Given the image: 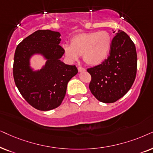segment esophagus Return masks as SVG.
I'll list each match as a JSON object with an SVG mask.
<instances>
[{"label": "esophagus", "mask_w": 153, "mask_h": 153, "mask_svg": "<svg viewBox=\"0 0 153 153\" xmlns=\"http://www.w3.org/2000/svg\"><path fill=\"white\" fill-rule=\"evenodd\" d=\"M78 71L80 73L85 72V69L84 68H82V67H81V66H79L78 68Z\"/></svg>", "instance_id": "esophagus-1"}]
</instances>
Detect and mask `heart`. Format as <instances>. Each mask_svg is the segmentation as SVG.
<instances>
[{"label":"heart","instance_id":"heart-1","mask_svg":"<svg viewBox=\"0 0 153 153\" xmlns=\"http://www.w3.org/2000/svg\"><path fill=\"white\" fill-rule=\"evenodd\" d=\"M112 42L111 36L105 30L82 33L73 36L71 44L63 45V49L71 60L76 61L82 55L85 63L97 66L102 64L108 58Z\"/></svg>","mask_w":153,"mask_h":153}]
</instances>
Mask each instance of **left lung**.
<instances>
[{"mask_svg":"<svg viewBox=\"0 0 153 153\" xmlns=\"http://www.w3.org/2000/svg\"><path fill=\"white\" fill-rule=\"evenodd\" d=\"M136 70L135 45L125 32L119 30L113 38L111 52L106 59L101 64L87 69L91 76L89 89L101 102H115L131 87Z\"/></svg>","mask_w":153,"mask_h":153,"instance_id":"left-lung-1","label":"left lung"}]
</instances>
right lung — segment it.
<instances>
[{"label": "right lung", "instance_id": "obj_1", "mask_svg": "<svg viewBox=\"0 0 153 153\" xmlns=\"http://www.w3.org/2000/svg\"><path fill=\"white\" fill-rule=\"evenodd\" d=\"M59 32L38 30L18 45L14 58L13 76L24 99L39 111H50L59 106L69 80L78 73L75 66L60 60L64 50L59 45ZM40 54L46 59L40 70L30 66V58Z\"/></svg>", "mask_w": 153, "mask_h": 153}]
</instances>
